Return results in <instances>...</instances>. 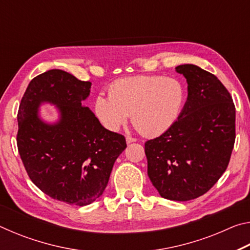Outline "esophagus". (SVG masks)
<instances>
[{
  "label": "esophagus",
  "instance_id": "34e87169",
  "mask_svg": "<svg viewBox=\"0 0 250 250\" xmlns=\"http://www.w3.org/2000/svg\"><path fill=\"white\" fill-rule=\"evenodd\" d=\"M125 142H126V145H130V143L135 142V139L131 138V137H126V138H125Z\"/></svg>",
  "mask_w": 250,
  "mask_h": 250
}]
</instances>
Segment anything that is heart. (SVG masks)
Instances as JSON below:
<instances>
[{
    "instance_id": "heart-1",
    "label": "heart",
    "mask_w": 250,
    "mask_h": 250,
    "mask_svg": "<svg viewBox=\"0 0 250 250\" xmlns=\"http://www.w3.org/2000/svg\"><path fill=\"white\" fill-rule=\"evenodd\" d=\"M109 97L98 95L94 111L105 129L119 130L128 120L145 137H158L170 130L182 115L185 84L163 76H133L109 87Z\"/></svg>"
}]
</instances>
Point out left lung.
<instances>
[{
	"label": "left lung",
	"mask_w": 250,
	"mask_h": 250,
	"mask_svg": "<svg viewBox=\"0 0 250 250\" xmlns=\"http://www.w3.org/2000/svg\"><path fill=\"white\" fill-rule=\"evenodd\" d=\"M188 83V99L176 124L146 142L147 175L162 197L191 201L226 171L235 143V105L216 76L201 67H175Z\"/></svg>",
	"instance_id": "8db88e82"
}]
</instances>
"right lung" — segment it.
Here are the masks:
<instances>
[{
  "label": "right lung",
  "mask_w": 250,
  "mask_h": 250,
  "mask_svg": "<svg viewBox=\"0 0 250 250\" xmlns=\"http://www.w3.org/2000/svg\"><path fill=\"white\" fill-rule=\"evenodd\" d=\"M90 82L52 69L31 80L18 113V147L29 179L54 200L84 206L103 195L113 164L126 147L124 135L104 128L82 103ZM55 105L47 122L39 109Z\"/></svg>",
  "instance_id": "1"
}]
</instances>
